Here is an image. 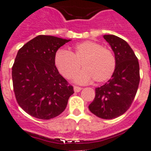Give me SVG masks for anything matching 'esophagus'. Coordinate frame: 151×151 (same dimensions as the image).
I'll use <instances>...</instances> for the list:
<instances>
[{
    "label": "esophagus",
    "instance_id": "esophagus-1",
    "mask_svg": "<svg viewBox=\"0 0 151 151\" xmlns=\"http://www.w3.org/2000/svg\"><path fill=\"white\" fill-rule=\"evenodd\" d=\"M81 90H82L81 87H78V86H74V87H73V91H74L75 93H78V92H80Z\"/></svg>",
    "mask_w": 151,
    "mask_h": 151
}]
</instances>
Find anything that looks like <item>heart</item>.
<instances>
[{"instance_id":"1","label":"heart","mask_w":151,"mask_h":151,"mask_svg":"<svg viewBox=\"0 0 151 151\" xmlns=\"http://www.w3.org/2000/svg\"><path fill=\"white\" fill-rule=\"evenodd\" d=\"M54 62L60 73L68 79L78 73L81 64L83 70L73 80L81 84L89 83L93 79L97 83L107 81L113 75L116 67L112 51L91 40L77 44L70 52L58 50Z\"/></svg>"}]
</instances>
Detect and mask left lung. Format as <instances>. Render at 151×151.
I'll return each mask as SVG.
<instances>
[{"label":"left lung","instance_id":"obj_1","mask_svg":"<svg viewBox=\"0 0 151 151\" xmlns=\"http://www.w3.org/2000/svg\"><path fill=\"white\" fill-rule=\"evenodd\" d=\"M114 53L116 67L111 78L95 89L89 105L91 113L100 118L114 119L124 114L134 101L140 82L137 58L127 43L113 35H104Z\"/></svg>","mask_w":151,"mask_h":151}]
</instances>
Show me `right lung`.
<instances>
[{"label":"right lung","mask_w":151,"mask_h":151,"mask_svg":"<svg viewBox=\"0 0 151 151\" xmlns=\"http://www.w3.org/2000/svg\"><path fill=\"white\" fill-rule=\"evenodd\" d=\"M70 40L38 35L18 50L12 67L15 97L30 116L49 120L65 110L74 93L55 66L54 57Z\"/></svg>","instance_id":"right-lung-1"}]
</instances>
